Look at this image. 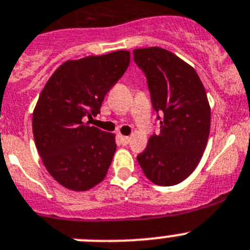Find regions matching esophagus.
I'll use <instances>...</instances> for the list:
<instances>
[{"label":"esophagus","mask_w":250,"mask_h":250,"mask_svg":"<svg viewBox=\"0 0 250 250\" xmlns=\"http://www.w3.org/2000/svg\"><path fill=\"white\" fill-rule=\"evenodd\" d=\"M119 140H120V143L123 145H126V144H129V141H130V138L129 136H124V135H119Z\"/></svg>","instance_id":"obj_1"}]
</instances>
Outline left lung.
I'll return each mask as SVG.
<instances>
[{"label":"left lung","mask_w":250,"mask_h":250,"mask_svg":"<svg viewBox=\"0 0 250 250\" xmlns=\"http://www.w3.org/2000/svg\"><path fill=\"white\" fill-rule=\"evenodd\" d=\"M134 61L146 76L160 120V132L150 136L138 161L154 184L171 187L193 173L207 146L210 131L207 92L195 70L165 48H136Z\"/></svg>","instance_id":"obj_1"}]
</instances>
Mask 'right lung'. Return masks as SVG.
Instances as JSON below:
<instances>
[{
  "mask_svg": "<svg viewBox=\"0 0 250 250\" xmlns=\"http://www.w3.org/2000/svg\"><path fill=\"white\" fill-rule=\"evenodd\" d=\"M129 51L68 60L40 94L32 115L37 151L63 188L86 191L105 179L116 151L115 135L86 119L100 112L105 95L126 71Z\"/></svg>",
  "mask_w": 250,
  "mask_h": 250,
  "instance_id": "1",
  "label": "right lung"
}]
</instances>
